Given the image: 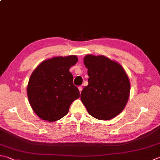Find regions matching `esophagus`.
<instances>
[{"label":"esophagus","instance_id":"obj_1","mask_svg":"<svg viewBox=\"0 0 160 160\" xmlns=\"http://www.w3.org/2000/svg\"><path fill=\"white\" fill-rule=\"evenodd\" d=\"M78 90H79V92H80V93H81V92H82V87H78Z\"/></svg>","mask_w":160,"mask_h":160}]
</instances>
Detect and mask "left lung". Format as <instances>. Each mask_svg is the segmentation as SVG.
Listing matches in <instances>:
<instances>
[{
	"mask_svg": "<svg viewBox=\"0 0 160 160\" xmlns=\"http://www.w3.org/2000/svg\"><path fill=\"white\" fill-rule=\"evenodd\" d=\"M88 85L80 98L88 113L99 120H110L123 110L130 96V83L126 72L117 62L104 55H87Z\"/></svg>",
	"mask_w": 160,
	"mask_h": 160,
	"instance_id": "obj_1",
	"label": "left lung"
}]
</instances>
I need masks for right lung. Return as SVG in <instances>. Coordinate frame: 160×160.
Returning a JSON list of instances; mask_svg holds the SVG:
<instances>
[{
  "label": "right lung",
  "mask_w": 160,
  "mask_h": 160,
  "mask_svg": "<svg viewBox=\"0 0 160 160\" xmlns=\"http://www.w3.org/2000/svg\"><path fill=\"white\" fill-rule=\"evenodd\" d=\"M78 60L76 55L53 57L43 61L31 74L27 86L28 98L40 118L48 122L60 119L67 114L71 103L80 97L69 71Z\"/></svg>",
  "instance_id": "1"
}]
</instances>
